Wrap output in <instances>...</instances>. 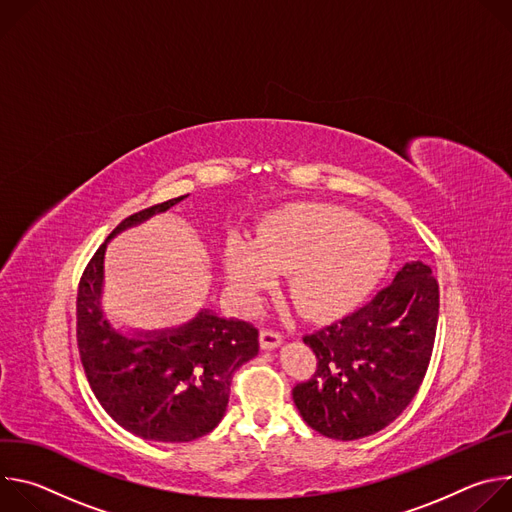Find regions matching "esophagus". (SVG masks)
I'll use <instances>...</instances> for the list:
<instances>
[{"label": "esophagus", "instance_id": "34e87169", "mask_svg": "<svg viewBox=\"0 0 512 512\" xmlns=\"http://www.w3.org/2000/svg\"><path fill=\"white\" fill-rule=\"evenodd\" d=\"M281 342H283V334L279 330H273V328H263L261 330V348L271 350V348L279 346Z\"/></svg>", "mask_w": 512, "mask_h": 512}]
</instances>
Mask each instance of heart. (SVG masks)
Wrapping results in <instances>:
<instances>
[{
    "instance_id": "1",
    "label": "heart",
    "mask_w": 512,
    "mask_h": 512,
    "mask_svg": "<svg viewBox=\"0 0 512 512\" xmlns=\"http://www.w3.org/2000/svg\"><path fill=\"white\" fill-rule=\"evenodd\" d=\"M391 261L387 233L356 212L318 202L291 204L261 223L251 243H227L223 263L231 289L247 302L287 273L285 291L300 314L332 318L356 306Z\"/></svg>"
}]
</instances>
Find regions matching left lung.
Returning <instances> with one entry per match:
<instances>
[{
    "mask_svg": "<svg viewBox=\"0 0 512 512\" xmlns=\"http://www.w3.org/2000/svg\"><path fill=\"white\" fill-rule=\"evenodd\" d=\"M440 316L431 267L407 263L358 310L306 334L314 375L291 391L304 421L330 440L352 442L395 421L419 391Z\"/></svg>",
    "mask_w": 512,
    "mask_h": 512,
    "instance_id": "1",
    "label": "left lung"
}]
</instances>
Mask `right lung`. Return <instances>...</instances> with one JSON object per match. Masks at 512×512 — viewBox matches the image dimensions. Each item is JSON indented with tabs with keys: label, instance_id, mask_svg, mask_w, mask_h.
Wrapping results in <instances>:
<instances>
[{
	"label": "right lung",
	"instance_id": "obj_1",
	"mask_svg": "<svg viewBox=\"0 0 512 512\" xmlns=\"http://www.w3.org/2000/svg\"><path fill=\"white\" fill-rule=\"evenodd\" d=\"M184 198L127 216L109 239ZM105 245L85 267L77 294V344L87 381L101 407L133 435L166 444L198 440L223 419L235 371L259 352V330L204 310L178 330L119 334L101 314Z\"/></svg>",
	"mask_w": 512,
	"mask_h": 512
}]
</instances>
